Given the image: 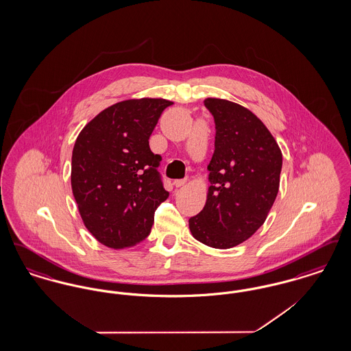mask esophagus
<instances>
[{"instance_id": "34e87169", "label": "esophagus", "mask_w": 351, "mask_h": 351, "mask_svg": "<svg viewBox=\"0 0 351 351\" xmlns=\"http://www.w3.org/2000/svg\"><path fill=\"white\" fill-rule=\"evenodd\" d=\"M186 183V180H175L173 182V185L176 186V188H180V186H183Z\"/></svg>"}]
</instances>
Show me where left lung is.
<instances>
[{"label": "left lung", "instance_id": "1", "mask_svg": "<svg viewBox=\"0 0 351 351\" xmlns=\"http://www.w3.org/2000/svg\"><path fill=\"white\" fill-rule=\"evenodd\" d=\"M216 122L209 188L189 230L201 243L230 249L249 239L266 221L279 192L283 156L266 125L233 101L208 97Z\"/></svg>", "mask_w": 351, "mask_h": 351}]
</instances>
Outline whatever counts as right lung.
<instances>
[{
	"label": "right lung",
	"instance_id": "obj_1",
	"mask_svg": "<svg viewBox=\"0 0 351 351\" xmlns=\"http://www.w3.org/2000/svg\"><path fill=\"white\" fill-rule=\"evenodd\" d=\"M165 99L117 102L89 121L77 135L71 186L85 228L109 249L138 245L150 234L154 213L168 199L149 145Z\"/></svg>",
	"mask_w": 351,
	"mask_h": 351
}]
</instances>
